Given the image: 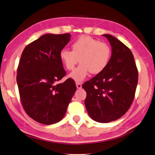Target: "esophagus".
<instances>
[{
	"label": "esophagus",
	"instance_id": "34e87169",
	"mask_svg": "<svg viewBox=\"0 0 155 155\" xmlns=\"http://www.w3.org/2000/svg\"><path fill=\"white\" fill-rule=\"evenodd\" d=\"M76 85H77V88L78 89H80V88H81V87H82V85H81V83L77 82V83H76Z\"/></svg>",
	"mask_w": 155,
	"mask_h": 155
}]
</instances>
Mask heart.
Masks as SVG:
<instances>
[{"label": "heart", "instance_id": "1", "mask_svg": "<svg viewBox=\"0 0 155 155\" xmlns=\"http://www.w3.org/2000/svg\"><path fill=\"white\" fill-rule=\"evenodd\" d=\"M72 51L62 49L60 58L65 68L72 70L79 61L81 64L69 77L76 81H82L89 74H98L106 68L110 60L112 51L107 43L100 42L90 36H84L72 43Z\"/></svg>", "mask_w": 155, "mask_h": 155}]
</instances>
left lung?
I'll use <instances>...</instances> for the list:
<instances>
[{
	"instance_id": "8db88e82",
	"label": "left lung",
	"mask_w": 155,
	"mask_h": 155,
	"mask_svg": "<svg viewBox=\"0 0 155 155\" xmlns=\"http://www.w3.org/2000/svg\"><path fill=\"white\" fill-rule=\"evenodd\" d=\"M110 43L112 55L101 73L82 85L86 91L87 112L93 120L109 123L123 116L134 101L138 73L128 48L110 34H103Z\"/></svg>"
}]
</instances>
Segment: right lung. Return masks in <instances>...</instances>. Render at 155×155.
Instances as JSON below:
<instances>
[{
    "label": "right lung",
    "instance_id": "obj_1",
    "mask_svg": "<svg viewBox=\"0 0 155 155\" xmlns=\"http://www.w3.org/2000/svg\"><path fill=\"white\" fill-rule=\"evenodd\" d=\"M69 34H47L26 46L17 68V83L24 110L38 123L50 125L64 117L77 87L73 79L56 84L66 74L60 53Z\"/></svg>",
    "mask_w": 155,
    "mask_h": 155
}]
</instances>
